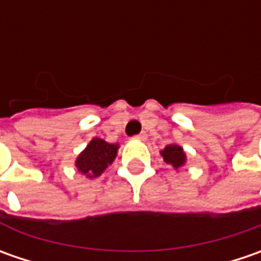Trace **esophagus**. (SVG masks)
<instances>
[{
	"label": "esophagus",
	"mask_w": 261,
	"mask_h": 261,
	"mask_svg": "<svg viewBox=\"0 0 261 261\" xmlns=\"http://www.w3.org/2000/svg\"><path fill=\"white\" fill-rule=\"evenodd\" d=\"M135 138H136V139H141V141H145L146 134H145V132H141V134H139V135H136Z\"/></svg>",
	"instance_id": "1"
}]
</instances>
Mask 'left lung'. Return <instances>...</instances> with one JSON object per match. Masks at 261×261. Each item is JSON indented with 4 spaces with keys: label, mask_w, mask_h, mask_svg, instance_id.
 <instances>
[{
    "label": "left lung",
    "mask_w": 261,
    "mask_h": 261,
    "mask_svg": "<svg viewBox=\"0 0 261 261\" xmlns=\"http://www.w3.org/2000/svg\"><path fill=\"white\" fill-rule=\"evenodd\" d=\"M161 155L164 158L167 164H171L174 168H178L180 166H183L186 161V155L183 152V148H180L178 145H167L163 151Z\"/></svg>",
    "instance_id": "1"
}]
</instances>
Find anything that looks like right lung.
I'll list each match as a JSON object with an SVG mask.
<instances>
[{"mask_svg":"<svg viewBox=\"0 0 261 261\" xmlns=\"http://www.w3.org/2000/svg\"><path fill=\"white\" fill-rule=\"evenodd\" d=\"M117 148V145L109 144L100 138H94L76 158L75 166L78 167V171L87 174V177L100 175L109 164L113 163Z\"/></svg>","mask_w":261,"mask_h":261,"instance_id":"right-lung-1","label":"right lung"}]
</instances>
